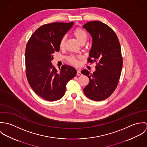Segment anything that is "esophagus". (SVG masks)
<instances>
[{
  "label": "esophagus",
  "instance_id": "esophagus-1",
  "mask_svg": "<svg viewBox=\"0 0 147 147\" xmlns=\"http://www.w3.org/2000/svg\"><path fill=\"white\" fill-rule=\"evenodd\" d=\"M77 75H78V76H80V75H82V73H81V72H80V70L77 71Z\"/></svg>",
  "mask_w": 147,
  "mask_h": 147
}]
</instances>
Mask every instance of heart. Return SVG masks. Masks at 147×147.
Masks as SVG:
<instances>
[{
	"label": "heart",
	"mask_w": 147,
	"mask_h": 147,
	"mask_svg": "<svg viewBox=\"0 0 147 147\" xmlns=\"http://www.w3.org/2000/svg\"><path fill=\"white\" fill-rule=\"evenodd\" d=\"M74 35L75 37L76 38V40H78V41L80 44L86 42L87 39V34L86 32L83 29L81 28H77L74 32ZM65 41V37H63V38L61 39L59 43V46L61 48H63L64 46ZM68 61L69 63L74 65H78L79 64V61L78 59L73 55L69 57L68 58Z\"/></svg>",
	"instance_id": "b5f03b06"
}]
</instances>
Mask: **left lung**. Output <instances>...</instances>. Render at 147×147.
Segmentation results:
<instances>
[{"label":"left lung","instance_id":"8db88e82","mask_svg":"<svg viewBox=\"0 0 147 147\" xmlns=\"http://www.w3.org/2000/svg\"><path fill=\"white\" fill-rule=\"evenodd\" d=\"M83 27L92 38L88 61L98 62L93 74L87 69L82 71L90 80L83 91L88 98L102 101L114 91L121 76L123 65L121 45L115 32L101 21L88 22Z\"/></svg>","mask_w":147,"mask_h":147}]
</instances>
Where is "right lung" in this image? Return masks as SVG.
<instances>
[{"label":"right lung","mask_w":147,"mask_h":147,"mask_svg":"<svg viewBox=\"0 0 147 147\" xmlns=\"http://www.w3.org/2000/svg\"><path fill=\"white\" fill-rule=\"evenodd\" d=\"M73 25L74 22L43 25L34 32L26 45L28 81L37 95L49 101L62 98L67 83L77 73L75 68L67 65H63L58 72L51 63L53 54L59 51L61 39Z\"/></svg>","instance_id":"1"}]
</instances>
